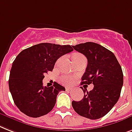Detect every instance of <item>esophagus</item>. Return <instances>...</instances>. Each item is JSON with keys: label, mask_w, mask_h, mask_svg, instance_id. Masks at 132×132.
I'll return each mask as SVG.
<instances>
[{"label": "esophagus", "mask_w": 132, "mask_h": 132, "mask_svg": "<svg viewBox=\"0 0 132 132\" xmlns=\"http://www.w3.org/2000/svg\"><path fill=\"white\" fill-rule=\"evenodd\" d=\"M66 91H70V90H71V88H70V87H66Z\"/></svg>", "instance_id": "1"}]
</instances>
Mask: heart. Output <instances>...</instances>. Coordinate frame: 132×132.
<instances>
[{"mask_svg": "<svg viewBox=\"0 0 132 132\" xmlns=\"http://www.w3.org/2000/svg\"><path fill=\"white\" fill-rule=\"evenodd\" d=\"M81 57H84V56L83 55L80 54V53H75L72 56V60L77 58H81ZM61 81L64 84L70 85L72 83V81H73V79H72V77H69V76H64V77L61 78Z\"/></svg>", "mask_w": 132, "mask_h": 132, "instance_id": "b5f03b06", "label": "heart"}]
</instances>
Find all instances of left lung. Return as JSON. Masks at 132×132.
<instances>
[{"label":"left lung","mask_w":132,"mask_h":132,"mask_svg":"<svg viewBox=\"0 0 132 132\" xmlns=\"http://www.w3.org/2000/svg\"><path fill=\"white\" fill-rule=\"evenodd\" d=\"M72 47L87 59L81 85L93 83L94 89L87 92L81 87L84 97L81 101L72 102V106L81 116L90 119L101 118L111 111L120 97L123 84L121 67L114 53L99 44L87 42Z\"/></svg>","instance_id":"left-lung-1"}]
</instances>
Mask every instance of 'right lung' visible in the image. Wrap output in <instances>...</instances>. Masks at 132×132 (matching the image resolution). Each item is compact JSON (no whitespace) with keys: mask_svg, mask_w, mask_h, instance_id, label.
Segmentation results:
<instances>
[{"mask_svg":"<svg viewBox=\"0 0 132 132\" xmlns=\"http://www.w3.org/2000/svg\"><path fill=\"white\" fill-rule=\"evenodd\" d=\"M73 51L70 45L43 43L21 51L13 61L9 87L14 103L20 111L30 117H39L53 109L59 92L65 91L54 82L43 87L44 75L52 71L61 56Z\"/></svg>","mask_w":132,"mask_h":132,"instance_id":"add662e5","label":"right lung"}]
</instances>
